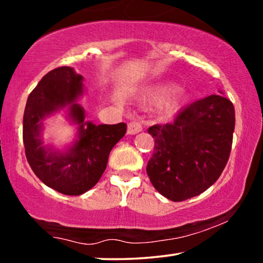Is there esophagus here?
<instances>
[{"mask_svg": "<svg viewBox=\"0 0 263 263\" xmlns=\"http://www.w3.org/2000/svg\"><path fill=\"white\" fill-rule=\"evenodd\" d=\"M142 130V124L139 121H132V122L128 123V134H138Z\"/></svg>", "mask_w": 263, "mask_h": 263, "instance_id": "1", "label": "esophagus"}]
</instances>
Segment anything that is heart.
Returning <instances> with one entry per match:
<instances>
[{
    "instance_id": "obj_1",
    "label": "heart",
    "mask_w": 263,
    "mask_h": 263,
    "mask_svg": "<svg viewBox=\"0 0 263 263\" xmlns=\"http://www.w3.org/2000/svg\"><path fill=\"white\" fill-rule=\"evenodd\" d=\"M177 92V89L173 86H161V87H158V89H155L153 92L151 93V97L152 100L154 102H157V103H162V102H165L168 100V98L172 96ZM181 106V100L180 98H176V100H172L170 101L168 103L166 104V112L167 114H174L177 112L179 109H180Z\"/></svg>"
}]
</instances>
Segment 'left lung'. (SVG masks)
Listing matches in <instances>:
<instances>
[{
	"label": "left lung",
	"mask_w": 263,
	"mask_h": 263,
	"mask_svg": "<svg viewBox=\"0 0 263 263\" xmlns=\"http://www.w3.org/2000/svg\"><path fill=\"white\" fill-rule=\"evenodd\" d=\"M235 109L211 95L184 106L173 122L154 124L147 174L155 190L172 201L203 193L222 174L233 146Z\"/></svg>",
	"instance_id": "left-lung-1"
}]
</instances>
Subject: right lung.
Segmentation results:
<instances>
[{
  "label": "right lung",
  "mask_w": 263,
  "mask_h": 263,
  "mask_svg": "<svg viewBox=\"0 0 263 263\" xmlns=\"http://www.w3.org/2000/svg\"><path fill=\"white\" fill-rule=\"evenodd\" d=\"M83 77L68 66L57 67L29 93L24 114L25 153L35 176L59 193L79 196L100 180L112 147L127 133V124L84 122V110L74 103L83 92ZM70 105V115L81 124L80 140L66 154L46 150L40 140L41 121L53 111Z\"/></svg>",
  "instance_id": "right-lung-1"
}]
</instances>
